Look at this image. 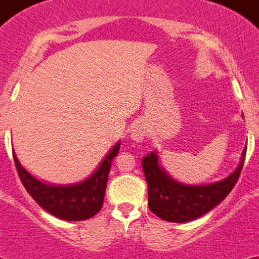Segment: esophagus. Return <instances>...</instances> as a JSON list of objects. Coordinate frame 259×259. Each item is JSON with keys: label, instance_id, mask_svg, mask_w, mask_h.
<instances>
[{"label": "esophagus", "instance_id": "1", "mask_svg": "<svg viewBox=\"0 0 259 259\" xmlns=\"http://www.w3.org/2000/svg\"><path fill=\"white\" fill-rule=\"evenodd\" d=\"M146 134H148V130H146V125L144 122H136L131 125L130 137L134 141H141L146 136Z\"/></svg>", "mask_w": 259, "mask_h": 259}]
</instances>
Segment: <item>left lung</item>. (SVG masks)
I'll list each match as a JSON object with an SVG mask.
<instances>
[{
    "mask_svg": "<svg viewBox=\"0 0 259 259\" xmlns=\"http://www.w3.org/2000/svg\"><path fill=\"white\" fill-rule=\"evenodd\" d=\"M246 146L239 166L226 179L205 185H187L176 182L159 163L158 152L143 158V171L148 183V205L157 217L172 223H184L200 218L218 206L236 184L241 172Z\"/></svg>",
    "mask_w": 259,
    "mask_h": 259,
    "instance_id": "1",
    "label": "left lung"
}]
</instances>
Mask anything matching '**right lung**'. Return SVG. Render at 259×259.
Masks as SVG:
<instances>
[{
    "mask_svg": "<svg viewBox=\"0 0 259 259\" xmlns=\"http://www.w3.org/2000/svg\"><path fill=\"white\" fill-rule=\"evenodd\" d=\"M119 149L120 143H116L87 179L68 185H53L36 179L20 164L14 150L13 155L20 180L32 198L57 218L77 222L92 218L101 210L111 161Z\"/></svg>",
    "mask_w": 259,
    "mask_h": 259,
    "instance_id": "obj_1",
    "label": "right lung"
}]
</instances>
